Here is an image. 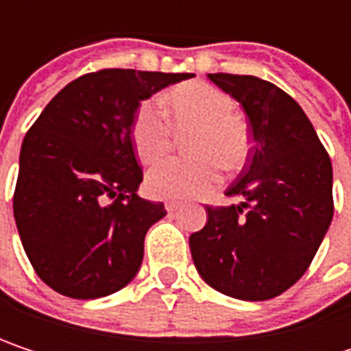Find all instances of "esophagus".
Segmentation results:
<instances>
[{
    "label": "esophagus",
    "mask_w": 351,
    "mask_h": 351,
    "mask_svg": "<svg viewBox=\"0 0 351 351\" xmlns=\"http://www.w3.org/2000/svg\"><path fill=\"white\" fill-rule=\"evenodd\" d=\"M165 207H167V211H169V213H175L176 209H180V203H176V201H167V203H165Z\"/></svg>",
    "instance_id": "34e87169"
}]
</instances>
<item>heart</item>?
<instances>
[{
  "label": "heart",
  "mask_w": 351,
  "mask_h": 351,
  "mask_svg": "<svg viewBox=\"0 0 351 351\" xmlns=\"http://www.w3.org/2000/svg\"><path fill=\"white\" fill-rule=\"evenodd\" d=\"M176 132L195 130L189 152L197 158H169L154 165L146 175V189L158 199H193L207 195L219 184V167L240 171L250 154L245 123L236 115V101L207 83L176 87L165 99ZM136 154L144 162L162 158L173 146V128L154 101L138 107L132 123Z\"/></svg>",
  "instance_id": "1"
}]
</instances>
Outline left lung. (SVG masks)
Masks as SVG:
<instances>
[{"label": "left lung", "mask_w": 351, "mask_h": 351, "mask_svg": "<svg viewBox=\"0 0 351 351\" xmlns=\"http://www.w3.org/2000/svg\"><path fill=\"white\" fill-rule=\"evenodd\" d=\"M209 79L244 107L254 146L226 195L189 238L201 278L215 291L268 301L309 268L333 217V169L313 123L276 85L252 75Z\"/></svg>", "instance_id": "left-lung-1"}]
</instances>
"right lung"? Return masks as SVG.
<instances>
[{"mask_svg": "<svg viewBox=\"0 0 351 351\" xmlns=\"http://www.w3.org/2000/svg\"><path fill=\"white\" fill-rule=\"evenodd\" d=\"M191 77L134 69L83 75L26 134L14 217L36 274L56 293L99 299L138 274L146 232L167 209L138 197L134 115L144 99Z\"/></svg>", "mask_w": 351, "mask_h": 351, "instance_id": "right-lung-1", "label": "right lung"}]
</instances>
